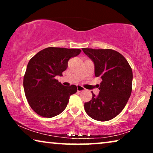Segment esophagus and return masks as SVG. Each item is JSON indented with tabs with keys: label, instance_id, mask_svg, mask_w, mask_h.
Masks as SVG:
<instances>
[{
	"label": "esophagus",
	"instance_id": "1",
	"mask_svg": "<svg viewBox=\"0 0 153 153\" xmlns=\"http://www.w3.org/2000/svg\"><path fill=\"white\" fill-rule=\"evenodd\" d=\"M77 91H78L79 92H81V91H85V88L83 86H81V85H77Z\"/></svg>",
	"mask_w": 153,
	"mask_h": 153
}]
</instances>
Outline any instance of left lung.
<instances>
[{
    "mask_svg": "<svg viewBox=\"0 0 153 153\" xmlns=\"http://www.w3.org/2000/svg\"><path fill=\"white\" fill-rule=\"evenodd\" d=\"M95 64V75L101 77L100 93L84 104L86 114L94 120H111L122 111L132 90V70L122 54L113 49L83 48Z\"/></svg>",
    "mask_w": 153,
    "mask_h": 153,
    "instance_id": "8db88e82",
    "label": "left lung"
}]
</instances>
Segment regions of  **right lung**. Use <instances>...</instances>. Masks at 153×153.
<instances>
[{"instance_id":"add662e5","label":"right lung","mask_w":153,"mask_h":153,"mask_svg":"<svg viewBox=\"0 0 153 153\" xmlns=\"http://www.w3.org/2000/svg\"><path fill=\"white\" fill-rule=\"evenodd\" d=\"M81 51L77 49L48 47L29 60L24 76V88L27 101L36 114L52 118L65 110L77 88L75 85L64 86L55 77L62 76L69 60Z\"/></svg>"}]
</instances>
